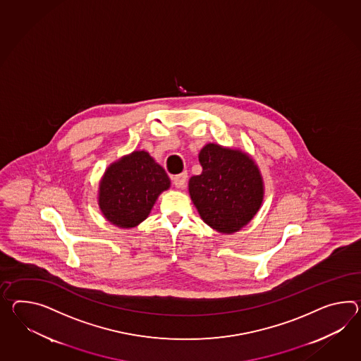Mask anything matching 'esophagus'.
<instances>
[{
	"mask_svg": "<svg viewBox=\"0 0 361 361\" xmlns=\"http://www.w3.org/2000/svg\"><path fill=\"white\" fill-rule=\"evenodd\" d=\"M186 178H188V173L183 172V173H180V175L172 177V181H173V185H175L176 188H183L185 183H186Z\"/></svg>",
	"mask_w": 361,
	"mask_h": 361,
	"instance_id": "34e87169",
	"label": "esophagus"
}]
</instances>
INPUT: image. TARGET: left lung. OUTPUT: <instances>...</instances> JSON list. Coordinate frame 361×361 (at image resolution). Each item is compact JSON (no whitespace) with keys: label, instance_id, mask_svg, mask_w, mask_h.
<instances>
[{"label":"left lung","instance_id":"left-lung-1","mask_svg":"<svg viewBox=\"0 0 361 361\" xmlns=\"http://www.w3.org/2000/svg\"><path fill=\"white\" fill-rule=\"evenodd\" d=\"M202 173L189 180V193L206 224L232 233L258 212L264 186L255 161L238 149L209 143L200 152Z\"/></svg>","mask_w":361,"mask_h":361}]
</instances>
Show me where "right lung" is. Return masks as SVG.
Listing matches in <instances>:
<instances>
[{
    "label": "right lung",
    "instance_id": "obj_1",
    "mask_svg": "<svg viewBox=\"0 0 361 361\" xmlns=\"http://www.w3.org/2000/svg\"><path fill=\"white\" fill-rule=\"evenodd\" d=\"M169 184L166 171L147 152L134 151L106 169L99 206L112 224L132 228L149 216L159 194Z\"/></svg>",
    "mask_w": 361,
    "mask_h": 361
}]
</instances>
